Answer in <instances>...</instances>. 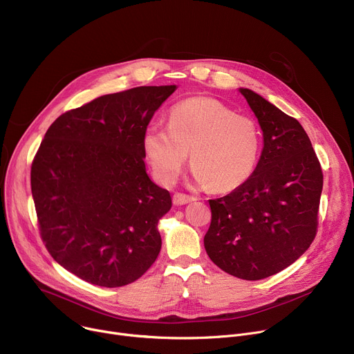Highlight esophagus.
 Listing matches in <instances>:
<instances>
[{
    "instance_id": "34e87169",
    "label": "esophagus",
    "mask_w": 354,
    "mask_h": 354,
    "mask_svg": "<svg viewBox=\"0 0 354 354\" xmlns=\"http://www.w3.org/2000/svg\"><path fill=\"white\" fill-rule=\"evenodd\" d=\"M172 199H174V205H176V206H182V205H186V203L196 201V198L185 195V194H175Z\"/></svg>"
}]
</instances>
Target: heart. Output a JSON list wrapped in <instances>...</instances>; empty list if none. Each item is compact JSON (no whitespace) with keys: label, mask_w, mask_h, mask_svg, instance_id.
Returning <instances> with one entry per match:
<instances>
[{"label":"heart","mask_w":354,"mask_h":354,"mask_svg":"<svg viewBox=\"0 0 354 354\" xmlns=\"http://www.w3.org/2000/svg\"><path fill=\"white\" fill-rule=\"evenodd\" d=\"M257 124L212 97H192L172 107L169 124H151L142 148L153 176L164 185L179 175L190 149L192 178L218 194L252 175L260 153Z\"/></svg>","instance_id":"obj_1"}]
</instances>
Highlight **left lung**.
Here are the masks:
<instances>
[{"label":"left lung","mask_w":354,"mask_h":354,"mask_svg":"<svg viewBox=\"0 0 354 354\" xmlns=\"http://www.w3.org/2000/svg\"><path fill=\"white\" fill-rule=\"evenodd\" d=\"M239 91L259 120L264 147L244 185L209 201L205 248L224 272L257 281L294 264L312 244L324 175L298 120L250 88Z\"/></svg>","instance_id":"8db88e82"}]
</instances>
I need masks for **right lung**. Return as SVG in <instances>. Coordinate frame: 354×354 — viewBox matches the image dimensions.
I'll list each match as a JSON object with an SVG mask.
<instances>
[{"label":"right lung","mask_w":354,"mask_h":354,"mask_svg":"<svg viewBox=\"0 0 354 354\" xmlns=\"http://www.w3.org/2000/svg\"><path fill=\"white\" fill-rule=\"evenodd\" d=\"M176 90L141 86L57 117L32 162L42 240L63 268L117 288L137 281L160 251L158 221L172 207L145 169L142 137Z\"/></svg>","instance_id":"obj_1"}]
</instances>
